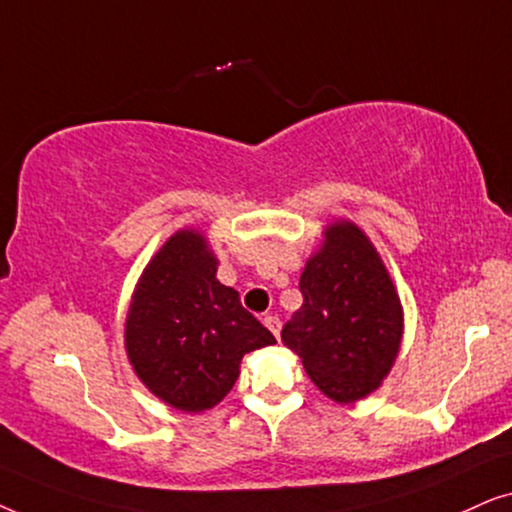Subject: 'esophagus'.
Masks as SVG:
<instances>
[{"label":"esophagus","instance_id":"obj_1","mask_svg":"<svg viewBox=\"0 0 512 512\" xmlns=\"http://www.w3.org/2000/svg\"><path fill=\"white\" fill-rule=\"evenodd\" d=\"M263 324L268 326V331L275 335V338H279V331H282V321H279V317H272V314H268V317L263 319Z\"/></svg>","mask_w":512,"mask_h":512}]
</instances>
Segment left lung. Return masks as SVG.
I'll return each mask as SVG.
<instances>
[{"instance_id": "1", "label": "left lung", "mask_w": 512, "mask_h": 512, "mask_svg": "<svg viewBox=\"0 0 512 512\" xmlns=\"http://www.w3.org/2000/svg\"><path fill=\"white\" fill-rule=\"evenodd\" d=\"M303 307L282 328L284 345L335 403L380 387L403 340V305L368 235L352 221L324 230L300 275Z\"/></svg>"}]
</instances>
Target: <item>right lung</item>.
Wrapping results in <instances>:
<instances>
[{"instance_id": "1", "label": "right lung", "mask_w": 512, "mask_h": 512, "mask_svg": "<svg viewBox=\"0 0 512 512\" xmlns=\"http://www.w3.org/2000/svg\"><path fill=\"white\" fill-rule=\"evenodd\" d=\"M216 265L205 235L177 230L144 268L125 319L137 377L181 412L214 408L233 389L242 356L277 342L216 279Z\"/></svg>"}]
</instances>
